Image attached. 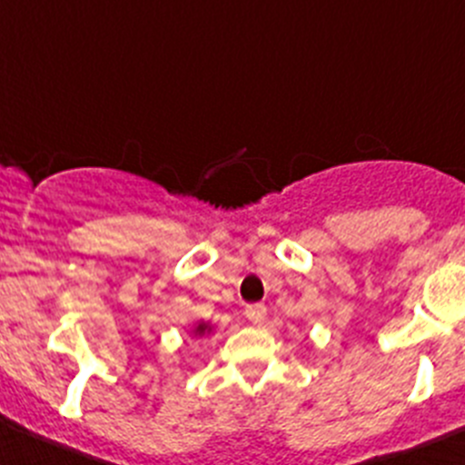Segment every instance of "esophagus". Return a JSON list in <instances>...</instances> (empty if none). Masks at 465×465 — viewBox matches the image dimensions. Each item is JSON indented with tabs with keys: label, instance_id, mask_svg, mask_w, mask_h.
<instances>
[{
	"label": "esophagus",
	"instance_id": "34e87169",
	"mask_svg": "<svg viewBox=\"0 0 465 465\" xmlns=\"http://www.w3.org/2000/svg\"><path fill=\"white\" fill-rule=\"evenodd\" d=\"M265 306L262 303H252V306L245 308V317L250 320V323H261L265 320Z\"/></svg>",
	"mask_w": 465,
	"mask_h": 465
}]
</instances>
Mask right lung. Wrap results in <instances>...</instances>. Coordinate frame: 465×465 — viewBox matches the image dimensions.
Instances as JSON below:
<instances>
[{"label":"right lung","instance_id":"right-lung-1","mask_svg":"<svg viewBox=\"0 0 465 465\" xmlns=\"http://www.w3.org/2000/svg\"><path fill=\"white\" fill-rule=\"evenodd\" d=\"M211 331H213V328H211V323H206V322H198V323H195L193 328H191V332H193L195 337H204V335H209Z\"/></svg>","mask_w":465,"mask_h":465}]
</instances>
